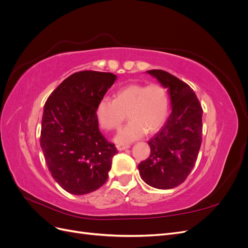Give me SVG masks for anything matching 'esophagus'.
<instances>
[{
  "mask_svg": "<svg viewBox=\"0 0 248 248\" xmlns=\"http://www.w3.org/2000/svg\"><path fill=\"white\" fill-rule=\"evenodd\" d=\"M128 148H129V145H123V144H118L117 145V149L119 150V151H123V150L128 149Z\"/></svg>",
  "mask_w": 248,
  "mask_h": 248,
  "instance_id": "1",
  "label": "esophagus"
}]
</instances>
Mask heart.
Instances as JSON below:
<instances>
[{"mask_svg":"<svg viewBox=\"0 0 248 248\" xmlns=\"http://www.w3.org/2000/svg\"><path fill=\"white\" fill-rule=\"evenodd\" d=\"M169 94L160 84H131L120 89L114 100L102 98L96 106L97 122L104 130H115L127 115L129 123L119 131L118 144L140 140L158 130L169 114Z\"/></svg>","mask_w":248,"mask_h":248,"instance_id":"b5f03b06","label":"heart"}]
</instances>
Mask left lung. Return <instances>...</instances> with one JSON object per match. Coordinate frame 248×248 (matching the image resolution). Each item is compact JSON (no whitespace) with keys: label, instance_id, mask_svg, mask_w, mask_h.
Returning a JSON list of instances; mask_svg holds the SVG:
<instances>
[{"label":"left lung","instance_id":"1","mask_svg":"<svg viewBox=\"0 0 248 248\" xmlns=\"http://www.w3.org/2000/svg\"><path fill=\"white\" fill-rule=\"evenodd\" d=\"M147 72L168 88L171 112L166 124L148 141L151 153L138 168L148 185L170 189L185 181L198 159L202 108L193 90L181 79L159 69Z\"/></svg>","mask_w":248,"mask_h":248}]
</instances>
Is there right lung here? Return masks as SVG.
<instances>
[{"label": "right lung", "instance_id": "right-lung-1", "mask_svg": "<svg viewBox=\"0 0 248 248\" xmlns=\"http://www.w3.org/2000/svg\"><path fill=\"white\" fill-rule=\"evenodd\" d=\"M116 79L110 72H76L44 104L40 146L50 175L67 192L81 196L107 182L118 151L101 134L95 109Z\"/></svg>", "mask_w": 248, "mask_h": 248}]
</instances>
